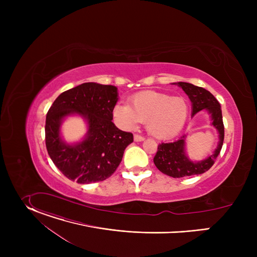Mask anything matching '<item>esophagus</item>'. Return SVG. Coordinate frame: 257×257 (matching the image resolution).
Instances as JSON below:
<instances>
[{"instance_id": "obj_1", "label": "esophagus", "mask_w": 257, "mask_h": 257, "mask_svg": "<svg viewBox=\"0 0 257 257\" xmlns=\"http://www.w3.org/2000/svg\"><path fill=\"white\" fill-rule=\"evenodd\" d=\"M134 140L135 141H143L144 140V137L143 136H141V135H138V134H135L134 135Z\"/></svg>"}]
</instances>
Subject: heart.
Wrapping results in <instances>:
<instances>
[{
	"mask_svg": "<svg viewBox=\"0 0 257 257\" xmlns=\"http://www.w3.org/2000/svg\"><path fill=\"white\" fill-rule=\"evenodd\" d=\"M117 123L127 129L145 123L146 130L156 138L167 139L177 135L188 117V102L182 96L156 91H142L132 96L130 104L114 107Z\"/></svg>",
	"mask_w": 257,
	"mask_h": 257,
	"instance_id": "obj_1",
	"label": "heart"
}]
</instances>
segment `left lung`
<instances>
[{
	"label": "left lung",
	"instance_id": "1",
	"mask_svg": "<svg viewBox=\"0 0 257 257\" xmlns=\"http://www.w3.org/2000/svg\"><path fill=\"white\" fill-rule=\"evenodd\" d=\"M176 84L182 87L189 96L192 102V117L201 109H205L208 114H210L212 121L211 125L218 132V143L214 153L200 162H192L187 158L185 154L186 135H183L180 139L174 142L161 143L158 146V152L154 158L156 167L162 173L170 177L182 178L203 174L212 167L222 150L225 130L221 104L208 90L187 82H178Z\"/></svg>",
	"mask_w": 257,
	"mask_h": 257
}]
</instances>
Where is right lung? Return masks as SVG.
I'll list each match as a JSON object with an SVG mask.
<instances>
[{"instance_id": "right-lung-1", "label": "right lung", "mask_w": 257, "mask_h": 257, "mask_svg": "<svg viewBox=\"0 0 257 257\" xmlns=\"http://www.w3.org/2000/svg\"><path fill=\"white\" fill-rule=\"evenodd\" d=\"M117 100L116 86L86 82L64 91L53 102L46 119V146L68 179L88 184L105 180L117 170L125 149L133 142L132 133L112 122ZM72 113L83 116L89 125L86 138L76 145H68L59 136L61 121Z\"/></svg>"}]
</instances>
